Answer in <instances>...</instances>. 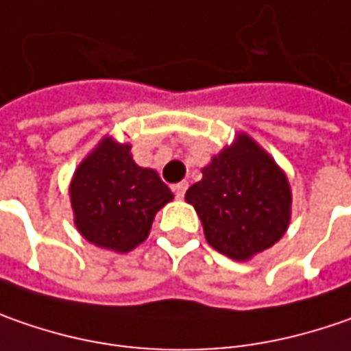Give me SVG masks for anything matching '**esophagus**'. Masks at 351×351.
Returning a JSON list of instances; mask_svg holds the SVG:
<instances>
[{
	"mask_svg": "<svg viewBox=\"0 0 351 351\" xmlns=\"http://www.w3.org/2000/svg\"><path fill=\"white\" fill-rule=\"evenodd\" d=\"M186 189H189V182H186V180H182V182L175 184V186H173V191H175L176 198H182V196H184V192H186Z\"/></svg>",
	"mask_w": 351,
	"mask_h": 351,
	"instance_id": "1",
	"label": "esophagus"
}]
</instances>
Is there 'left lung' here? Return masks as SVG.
<instances>
[{"instance_id":"8db88e82","label":"left lung","mask_w":351,"mask_h":351,"mask_svg":"<svg viewBox=\"0 0 351 351\" xmlns=\"http://www.w3.org/2000/svg\"><path fill=\"white\" fill-rule=\"evenodd\" d=\"M184 198L202 221L206 241L236 261L275 245L291 220L287 175L245 133L210 160Z\"/></svg>"}]
</instances>
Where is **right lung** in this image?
<instances>
[{"label":"right lung","instance_id":"1","mask_svg":"<svg viewBox=\"0 0 351 351\" xmlns=\"http://www.w3.org/2000/svg\"><path fill=\"white\" fill-rule=\"evenodd\" d=\"M131 145L104 137L70 182V202L78 232L94 245L128 253L143 243L155 214L173 192L153 169L139 167Z\"/></svg>","mask_w":351,"mask_h":351}]
</instances>
